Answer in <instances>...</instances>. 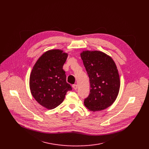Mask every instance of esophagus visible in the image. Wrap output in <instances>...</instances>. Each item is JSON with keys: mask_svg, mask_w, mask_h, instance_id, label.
Returning <instances> with one entry per match:
<instances>
[{"mask_svg": "<svg viewBox=\"0 0 149 149\" xmlns=\"http://www.w3.org/2000/svg\"><path fill=\"white\" fill-rule=\"evenodd\" d=\"M77 88H78L77 85V84H74V86H73V88H74L75 90H76L77 89Z\"/></svg>", "mask_w": 149, "mask_h": 149, "instance_id": "esophagus-1", "label": "esophagus"}]
</instances>
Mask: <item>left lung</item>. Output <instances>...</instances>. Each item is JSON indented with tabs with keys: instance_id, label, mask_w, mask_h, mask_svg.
I'll return each instance as SVG.
<instances>
[{
	"instance_id": "obj_1",
	"label": "left lung",
	"mask_w": 149,
	"mask_h": 149,
	"mask_svg": "<svg viewBox=\"0 0 149 149\" xmlns=\"http://www.w3.org/2000/svg\"><path fill=\"white\" fill-rule=\"evenodd\" d=\"M81 57L90 82V94L84 100L85 106L93 111L108 108L116 100L120 87L114 61L98 51H83Z\"/></svg>"
}]
</instances>
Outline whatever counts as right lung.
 Wrapping results in <instances>:
<instances>
[{"label": "right lung", "mask_w": 149, "mask_h": 149, "mask_svg": "<svg viewBox=\"0 0 149 149\" xmlns=\"http://www.w3.org/2000/svg\"><path fill=\"white\" fill-rule=\"evenodd\" d=\"M67 57V53L59 49L48 51L38 59L32 70L29 79L31 94L47 109L58 107L67 91L72 90L62 69Z\"/></svg>", "instance_id": "add662e5"}]
</instances>
